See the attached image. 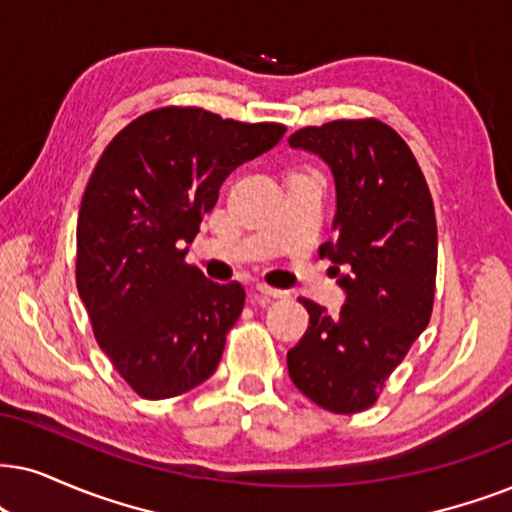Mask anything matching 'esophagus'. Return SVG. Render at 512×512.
I'll use <instances>...</instances> for the list:
<instances>
[{
    "instance_id": "esophagus-1",
    "label": "esophagus",
    "mask_w": 512,
    "mask_h": 512,
    "mask_svg": "<svg viewBox=\"0 0 512 512\" xmlns=\"http://www.w3.org/2000/svg\"><path fill=\"white\" fill-rule=\"evenodd\" d=\"M257 293L267 295V297H283V295H286V290L271 288V286H267V283H257Z\"/></svg>"
}]
</instances>
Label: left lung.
<instances>
[{
  "mask_svg": "<svg viewBox=\"0 0 512 512\" xmlns=\"http://www.w3.org/2000/svg\"><path fill=\"white\" fill-rule=\"evenodd\" d=\"M288 144L321 155L335 177V241L321 257L333 262L347 300L331 316L309 312L302 340L288 352L297 390L321 409H371L387 378L428 328L435 304V205L416 155L385 122L333 120L302 127Z\"/></svg>",
  "mask_w": 512,
  "mask_h": 512,
  "instance_id": "obj_1",
  "label": "left lung"
}]
</instances>
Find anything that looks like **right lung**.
<instances>
[{
    "label": "right lung",
    "instance_id": "add662e5",
    "mask_svg": "<svg viewBox=\"0 0 512 512\" xmlns=\"http://www.w3.org/2000/svg\"><path fill=\"white\" fill-rule=\"evenodd\" d=\"M283 134L278 122L163 106L101 153L77 217L75 281L96 342L139 397H177L215 373L245 288L208 281L184 257L224 179Z\"/></svg>",
    "mask_w": 512,
    "mask_h": 512
}]
</instances>
